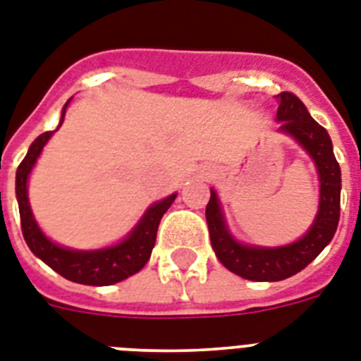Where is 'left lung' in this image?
<instances>
[{
  "label": "left lung",
  "instance_id": "left-lung-1",
  "mask_svg": "<svg viewBox=\"0 0 361 361\" xmlns=\"http://www.w3.org/2000/svg\"><path fill=\"white\" fill-rule=\"evenodd\" d=\"M279 110L275 121L277 134L290 135L316 165L319 178V205L308 231L299 240L286 246H253L242 244L233 237L224 216L216 190L211 189V200L205 209L211 246L218 260L238 277L259 283H275L307 268L321 251L329 246L340 222L341 171L336 161L330 135L319 123L312 119L307 106L293 93L277 95Z\"/></svg>",
  "mask_w": 361,
  "mask_h": 361
}]
</instances>
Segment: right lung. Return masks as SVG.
<instances>
[{"instance_id":"obj_1","label":"right lung","mask_w":361,"mask_h":361,"mask_svg":"<svg viewBox=\"0 0 361 361\" xmlns=\"http://www.w3.org/2000/svg\"><path fill=\"white\" fill-rule=\"evenodd\" d=\"M69 102L71 99L62 108L59 126H62ZM53 134L54 132H45L38 135L16 171V200L20 207L21 231H23L27 246L49 268L73 283L90 284V286H110V284L121 283L130 275L137 274L148 262L154 244H156L159 222L178 195L174 192L150 205L143 216L139 218V222L132 227V231L114 246H106L101 250H71V247L60 246L40 229L32 214L29 192H27L29 176Z\"/></svg>"}]
</instances>
